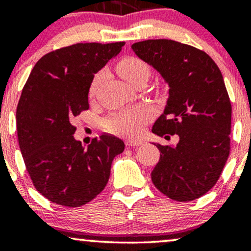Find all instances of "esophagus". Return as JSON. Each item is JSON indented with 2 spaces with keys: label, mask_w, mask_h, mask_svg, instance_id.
I'll return each instance as SVG.
<instances>
[{
  "label": "esophagus",
  "mask_w": 251,
  "mask_h": 251,
  "mask_svg": "<svg viewBox=\"0 0 251 251\" xmlns=\"http://www.w3.org/2000/svg\"><path fill=\"white\" fill-rule=\"evenodd\" d=\"M126 144V146H140V145H143L144 144V142L143 140H127V142L125 143Z\"/></svg>",
  "instance_id": "obj_1"
}]
</instances>
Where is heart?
Here are the masks:
<instances>
[{"label": "heart", "mask_w": 251, "mask_h": 251, "mask_svg": "<svg viewBox=\"0 0 251 251\" xmlns=\"http://www.w3.org/2000/svg\"><path fill=\"white\" fill-rule=\"evenodd\" d=\"M118 73L128 83H133L143 75H149V66L144 60L137 56H126L120 60L117 65ZM102 74L99 73L93 79L89 89V96L96 94L98 86L101 81ZM150 119V111L145 107H138L127 111H122L114 113L102 122V126L106 131L118 135L133 137L137 135L143 128V126Z\"/></svg>", "instance_id": "obj_1"}]
</instances>
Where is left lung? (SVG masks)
<instances>
[{"instance_id":"1","label":"left lung","mask_w":251,"mask_h":251,"mask_svg":"<svg viewBox=\"0 0 251 251\" xmlns=\"http://www.w3.org/2000/svg\"><path fill=\"white\" fill-rule=\"evenodd\" d=\"M132 50L170 86L152 132L179 135L176 148L155 145L160 158L152 181L171 200H197L220 179L231 146V102L220 68L204 50L174 40H145Z\"/></svg>"}]
</instances>
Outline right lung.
<instances>
[{"instance_id":"obj_1","label":"right lung","mask_w":251,"mask_h":251,"mask_svg":"<svg viewBox=\"0 0 251 251\" xmlns=\"http://www.w3.org/2000/svg\"><path fill=\"white\" fill-rule=\"evenodd\" d=\"M125 42L75 43L43 55L30 72L16 108L25 169L43 197L62 206L87 204L105 189L113 158L125 144L111 134L88 148L73 138L72 120L88 109L98 73Z\"/></svg>"}]
</instances>
